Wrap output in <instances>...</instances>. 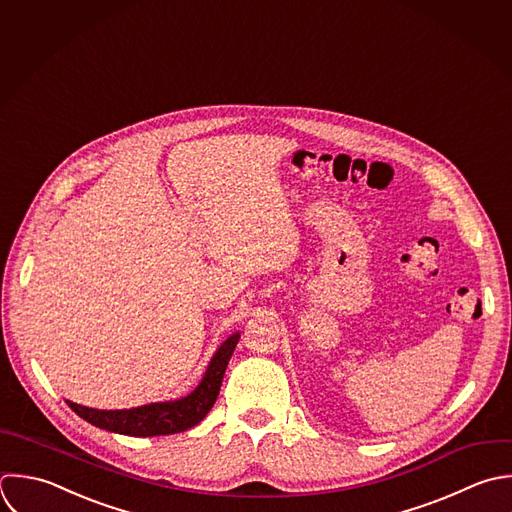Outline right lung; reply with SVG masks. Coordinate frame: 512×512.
Masks as SVG:
<instances>
[{"mask_svg": "<svg viewBox=\"0 0 512 512\" xmlns=\"http://www.w3.org/2000/svg\"><path fill=\"white\" fill-rule=\"evenodd\" d=\"M239 337H241L239 331L229 335L213 353L199 385L189 395L179 397L175 401L149 403V405H141L133 409H117V411L91 409L71 401H67V405L83 421L99 429L127 435V437H159V435L183 433L195 427L197 423H201L205 415L211 411V407L215 405L225 369L239 343Z\"/></svg>", "mask_w": 512, "mask_h": 512, "instance_id": "right-lung-1", "label": "right lung"}]
</instances>
